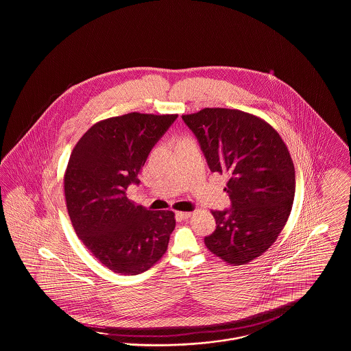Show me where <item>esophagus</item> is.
Listing matches in <instances>:
<instances>
[{
  "label": "esophagus",
  "instance_id": "esophagus-1",
  "mask_svg": "<svg viewBox=\"0 0 351 351\" xmlns=\"http://www.w3.org/2000/svg\"><path fill=\"white\" fill-rule=\"evenodd\" d=\"M192 216V212H178L176 213V217L179 219H186Z\"/></svg>",
  "mask_w": 351,
  "mask_h": 351
}]
</instances>
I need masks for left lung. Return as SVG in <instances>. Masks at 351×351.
<instances>
[{
	"label": "left lung",
	"mask_w": 351,
	"mask_h": 351,
	"mask_svg": "<svg viewBox=\"0 0 351 351\" xmlns=\"http://www.w3.org/2000/svg\"><path fill=\"white\" fill-rule=\"evenodd\" d=\"M212 172H226L229 210H212L217 228L208 250L234 266L272 246L291 215L295 167L282 136L265 119L238 109L205 108L183 114Z\"/></svg>",
	"instance_id": "left-lung-1"
}]
</instances>
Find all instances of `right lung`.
I'll list each match as a JSON object with an SVG mask.
<instances>
[{"label":"right lung","mask_w":351,"mask_h":351,"mask_svg":"<svg viewBox=\"0 0 351 351\" xmlns=\"http://www.w3.org/2000/svg\"><path fill=\"white\" fill-rule=\"evenodd\" d=\"M178 114L128 113L95 123L71 152L64 196L72 226L105 267L138 275L167 251L176 219L171 210H147L126 197L151 149Z\"/></svg>","instance_id":"right-lung-1"}]
</instances>
